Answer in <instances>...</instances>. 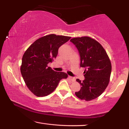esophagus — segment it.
Instances as JSON below:
<instances>
[{
  "label": "esophagus",
  "mask_w": 129,
  "mask_h": 129,
  "mask_svg": "<svg viewBox=\"0 0 129 129\" xmlns=\"http://www.w3.org/2000/svg\"><path fill=\"white\" fill-rule=\"evenodd\" d=\"M69 79L71 80V81H72V82H75V81H76V79H75V78L71 77V76H69Z\"/></svg>",
  "instance_id": "esophagus-1"
}]
</instances>
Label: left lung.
Segmentation results:
<instances>
[{"instance_id":"1","label":"left lung","mask_w":129,"mask_h":129,"mask_svg":"<svg viewBox=\"0 0 129 129\" xmlns=\"http://www.w3.org/2000/svg\"><path fill=\"white\" fill-rule=\"evenodd\" d=\"M80 55V67L85 68V80L79 79L80 90L75 93L81 100L90 101L99 97L108 86L112 72V64L106 52L101 44L89 36L71 40Z\"/></svg>"}]
</instances>
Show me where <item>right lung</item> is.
Instances as JSON below:
<instances>
[{
	"label": "right lung",
	"instance_id": "right-lung-1",
	"mask_svg": "<svg viewBox=\"0 0 129 129\" xmlns=\"http://www.w3.org/2000/svg\"><path fill=\"white\" fill-rule=\"evenodd\" d=\"M71 37L50 34L34 41L26 50L22 57L20 72L26 85L38 97L53 92L60 81L67 78L66 73L54 71L48 67L58 54L59 47Z\"/></svg>",
	"mask_w": 129,
	"mask_h": 129
}]
</instances>
